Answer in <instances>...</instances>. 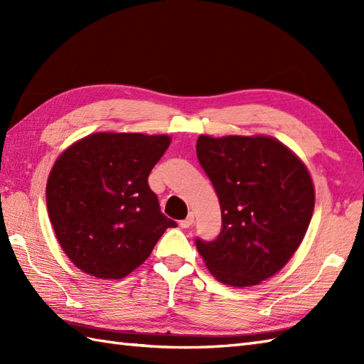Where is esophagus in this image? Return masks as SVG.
<instances>
[{
	"mask_svg": "<svg viewBox=\"0 0 364 364\" xmlns=\"http://www.w3.org/2000/svg\"><path fill=\"white\" fill-rule=\"evenodd\" d=\"M192 223H194V214H189L186 219L180 222V227L181 228H189V227H192Z\"/></svg>",
	"mask_w": 364,
	"mask_h": 364,
	"instance_id": "obj_1",
	"label": "esophagus"
}]
</instances>
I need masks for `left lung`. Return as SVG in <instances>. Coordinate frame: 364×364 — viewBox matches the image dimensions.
Masks as SVG:
<instances>
[{"mask_svg":"<svg viewBox=\"0 0 364 364\" xmlns=\"http://www.w3.org/2000/svg\"><path fill=\"white\" fill-rule=\"evenodd\" d=\"M197 158L219 197L222 230L196 239L215 280L236 288L275 275L299 249L314 210L310 172L267 136H200Z\"/></svg>","mask_w":364,"mask_h":364,"instance_id":"obj_1","label":"left lung"}]
</instances>
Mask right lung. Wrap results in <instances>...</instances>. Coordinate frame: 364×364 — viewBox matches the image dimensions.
<instances>
[{
	"mask_svg": "<svg viewBox=\"0 0 364 364\" xmlns=\"http://www.w3.org/2000/svg\"><path fill=\"white\" fill-rule=\"evenodd\" d=\"M170 145L166 134L95 133L60 154L46 206L63 250L84 274L123 278L150 257L176 222L161 213L149 175Z\"/></svg>",
	"mask_w": 364,
	"mask_h": 364,
	"instance_id": "right-lung-1",
	"label": "right lung"
}]
</instances>
